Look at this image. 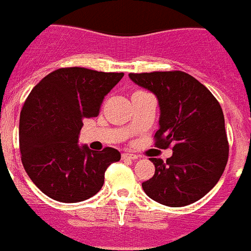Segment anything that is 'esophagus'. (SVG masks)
Returning a JSON list of instances; mask_svg holds the SVG:
<instances>
[{"mask_svg": "<svg viewBox=\"0 0 251 251\" xmlns=\"http://www.w3.org/2000/svg\"><path fill=\"white\" fill-rule=\"evenodd\" d=\"M122 157L126 159H137L138 158V156H137V154H134V153H130V152H124L123 154H122Z\"/></svg>", "mask_w": 251, "mask_h": 251, "instance_id": "esophagus-1", "label": "esophagus"}]
</instances>
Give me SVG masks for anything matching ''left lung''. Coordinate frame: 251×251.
<instances>
[{"instance_id": "8db88e82", "label": "left lung", "mask_w": 251, "mask_h": 251, "mask_svg": "<svg viewBox=\"0 0 251 251\" xmlns=\"http://www.w3.org/2000/svg\"><path fill=\"white\" fill-rule=\"evenodd\" d=\"M138 86L156 95L159 106L156 146L172 145V156L142 183L148 197L162 205L182 207L196 202L217 183L229 157L225 119L211 92L183 72L129 74Z\"/></svg>"}]
</instances>
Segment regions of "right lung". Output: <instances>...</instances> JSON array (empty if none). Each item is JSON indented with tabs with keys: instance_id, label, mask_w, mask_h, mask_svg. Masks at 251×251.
<instances>
[{
	"instance_id": "1",
	"label": "right lung",
	"mask_w": 251,
	"mask_h": 251,
	"mask_svg": "<svg viewBox=\"0 0 251 251\" xmlns=\"http://www.w3.org/2000/svg\"><path fill=\"white\" fill-rule=\"evenodd\" d=\"M123 76L85 68L57 69L28 94L20 115L22 165L52 200H88L103 186L108 166L121 159L114 148L92 151L77 142L83 119L98 115L105 95Z\"/></svg>"
}]
</instances>
